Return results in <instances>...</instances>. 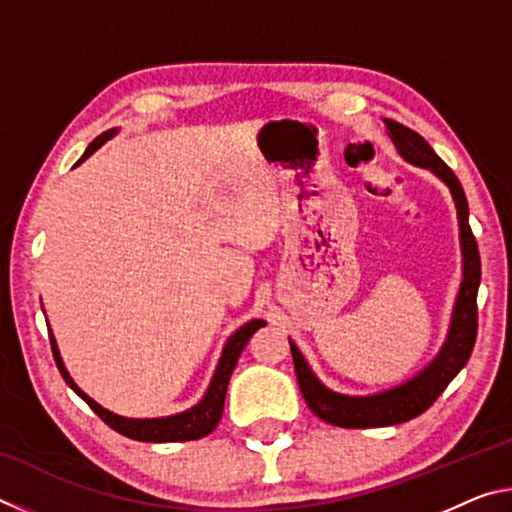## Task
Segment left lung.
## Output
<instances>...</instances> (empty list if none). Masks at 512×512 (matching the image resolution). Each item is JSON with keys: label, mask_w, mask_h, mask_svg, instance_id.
<instances>
[{"label": "left lung", "mask_w": 512, "mask_h": 512, "mask_svg": "<svg viewBox=\"0 0 512 512\" xmlns=\"http://www.w3.org/2000/svg\"><path fill=\"white\" fill-rule=\"evenodd\" d=\"M386 128L391 133V140L397 151L418 167L431 169L440 180H445L447 187L452 189L456 201L458 221H461V246H463V284L458 293L452 329H449L445 348L440 350L436 361L427 370H422L418 377L406 381L404 386L393 388V391L372 395V397H348L332 393L316 379L314 372L309 370L307 361L293 343L291 357L296 366V377L300 384V393L311 411L320 420L334 427L345 429H370V427H391V424H402L406 420L418 418L429 406L438 400V395L445 391L461 368L470 359L476 341V327H479V309H476V293H479L481 282V257L479 246L472 235L470 221H467V198L461 183L454 176V171L438 158L436 151L431 149L422 135L411 131L409 126L400 121L386 119Z\"/></svg>", "instance_id": "obj_1"}]
</instances>
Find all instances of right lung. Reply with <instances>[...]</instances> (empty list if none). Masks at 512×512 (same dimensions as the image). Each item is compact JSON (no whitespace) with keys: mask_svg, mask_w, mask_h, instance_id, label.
<instances>
[{"mask_svg":"<svg viewBox=\"0 0 512 512\" xmlns=\"http://www.w3.org/2000/svg\"><path fill=\"white\" fill-rule=\"evenodd\" d=\"M110 135H112V131L94 137L92 144L88 146V149H85L83 158L76 164H81L85 158H88V155L97 151ZM264 325H266L264 320H250L248 325H244L239 329V332L230 336V341L223 350V357L219 361V368H216L212 384H210V388H207V393H205L201 404H196L194 409H189L185 413L171 415V418H158V420H128V418H119V415L110 413L106 409H101V406L94 400H90V397L74 384L72 377L67 375V370L63 366V359H60L58 348H56V341H54V336H51V334H49V343H51V352H54L56 366L60 370V375H63V379L67 381V386L72 388V391L79 395L81 400L88 402L90 409L97 413L110 429H115L117 433H121V436H126V438L142 440V443H183V440L203 438V436H207V433H212L216 429V424H219L221 415H223L225 391H228V381H230L232 370H235L241 352H244L246 343L250 341V336H253L257 329L264 327Z\"/></svg>","mask_w":512,"mask_h":512,"instance_id":"1","label":"right lung"}]
</instances>
